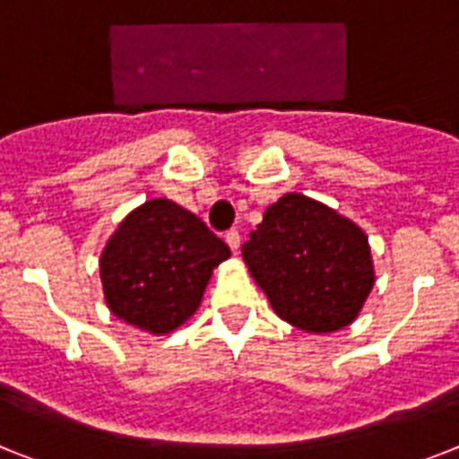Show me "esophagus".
<instances>
[{
    "label": "esophagus",
    "instance_id": "esophagus-1",
    "mask_svg": "<svg viewBox=\"0 0 459 459\" xmlns=\"http://www.w3.org/2000/svg\"><path fill=\"white\" fill-rule=\"evenodd\" d=\"M223 240H226V245H229L233 252H238V247H240V233H238L236 229L226 230V236H223Z\"/></svg>",
    "mask_w": 459,
    "mask_h": 459
}]
</instances>
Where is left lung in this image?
Returning <instances> with one entry per match:
<instances>
[{
    "mask_svg": "<svg viewBox=\"0 0 459 459\" xmlns=\"http://www.w3.org/2000/svg\"><path fill=\"white\" fill-rule=\"evenodd\" d=\"M242 256L273 310L303 331L348 326L373 287L361 229L301 194L282 195L264 212Z\"/></svg>",
    "mask_w": 459,
    "mask_h": 459,
    "instance_id": "1",
    "label": "left lung"
}]
</instances>
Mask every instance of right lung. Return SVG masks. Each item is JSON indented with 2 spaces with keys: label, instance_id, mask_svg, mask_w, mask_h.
I'll use <instances>...</instances> for the list:
<instances>
[{
  "label": "right lung",
  "instance_id": "1",
  "mask_svg": "<svg viewBox=\"0 0 459 459\" xmlns=\"http://www.w3.org/2000/svg\"><path fill=\"white\" fill-rule=\"evenodd\" d=\"M229 245L172 200H149L118 226L100 273L107 306L128 325L168 333L200 306Z\"/></svg>",
  "mask_w": 459,
  "mask_h": 459
}]
</instances>
